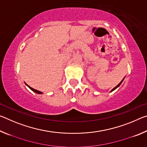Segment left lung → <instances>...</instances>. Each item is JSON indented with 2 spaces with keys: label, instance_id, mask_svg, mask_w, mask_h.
Masks as SVG:
<instances>
[{
  "label": "left lung",
  "instance_id": "left-lung-1",
  "mask_svg": "<svg viewBox=\"0 0 147 147\" xmlns=\"http://www.w3.org/2000/svg\"><path fill=\"white\" fill-rule=\"evenodd\" d=\"M124 78H123V80H122V81L121 82H120V83H119V84H118V85H117V86H115V88H114L113 89H111V90L110 91V92H112L113 91H114V90H115V89H117V88H119V86H120V85H121V83H122V82H123V80H124Z\"/></svg>",
  "mask_w": 147,
  "mask_h": 147
}]
</instances>
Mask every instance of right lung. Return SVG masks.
<instances>
[{
	"label": "right lung",
	"mask_w": 147,
	"mask_h": 147,
	"mask_svg": "<svg viewBox=\"0 0 147 147\" xmlns=\"http://www.w3.org/2000/svg\"><path fill=\"white\" fill-rule=\"evenodd\" d=\"M25 84H26V86H27L28 87V88L31 89V90L32 91H34V93H38V94H43V93H42L41 91H38V90H36V89H34V88H31L30 86H29L28 84H26V83H25Z\"/></svg>",
	"instance_id": "right-lung-1"
}]
</instances>
